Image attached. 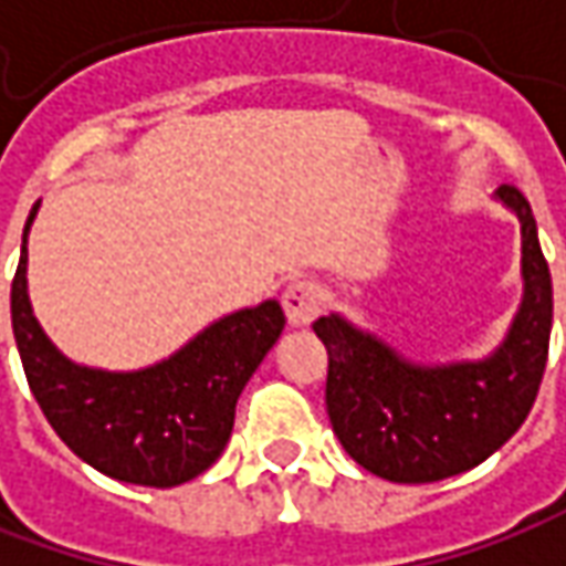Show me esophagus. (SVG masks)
Masks as SVG:
<instances>
[{
  "label": "esophagus",
  "mask_w": 566,
  "mask_h": 566,
  "mask_svg": "<svg viewBox=\"0 0 566 566\" xmlns=\"http://www.w3.org/2000/svg\"><path fill=\"white\" fill-rule=\"evenodd\" d=\"M282 306H284V316H287V322H291L294 328H306V325L322 313L319 284L310 282V279L291 282L287 287H284Z\"/></svg>",
  "instance_id": "obj_1"
}]
</instances>
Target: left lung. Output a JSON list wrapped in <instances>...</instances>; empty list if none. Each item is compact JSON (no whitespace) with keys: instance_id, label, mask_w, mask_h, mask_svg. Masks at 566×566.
Instances as JSON below:
<instances>
[{"instance_id":"left-lung-1","label":"left lung","mask_w":566,"mask_h":566,"mask_svg":"<svg viewBox=\"0 0 566 566\" xmlns=\"http://www.w3.org/2000/svg\"><path fill=\"white\" fill-rule=\"evenodd\" d=\"M523 234V303L504 344L479 363L422 366L342 316L313 332L328 350L325 407L344 451L388 482H439L473 470L514 436L536 403L552 338V272L533 206L497 187Z\"/></svg>"}]
</instances>
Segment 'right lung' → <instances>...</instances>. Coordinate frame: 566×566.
<instances>
[{
  "instance_id": "1",
  "label": "right lung",
  "mask_w": 566,
  "mask_h": 566,
  "mask_svg": "<svg viewBox=\"0 0 566 566\" xmlns=\"http://www.w3.org/2000/svg\"><path fill=\"white\" fill-rule=\"evenodd\" d=\"M36 206L11 282V328L43 417L77 458L118 482L171 489L200 476L224 451L234 403L282 335V306L238 310L149 369L77 366L55 350L30 310L28 231Z\"/></svg>"
}]
</instances>
